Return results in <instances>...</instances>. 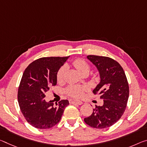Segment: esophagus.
<instances>
[{
  "label": "esophagus",
  "mask_w": 147,
  "mask_h": 147,
  "mask_svg": "<svg viewBox=\"0 0 147 147\" xmlns=\"http://www.w3.org/2000/svg\"><path fill=\"white\" fill-rule=\"evenodd\" d=\"M69 103L71 104H77V105H81L83 103L82 101H78V100H75V99H69Z\"/></svg>",
  "instance_id": "34e87169"
}]
</instances>
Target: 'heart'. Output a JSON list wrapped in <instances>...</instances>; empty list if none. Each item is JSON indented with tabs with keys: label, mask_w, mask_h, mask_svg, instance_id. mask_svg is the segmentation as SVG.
<instances>
[{
	"label": "heart",
	"mask_w": 147,
	"mask_h": 147,
	"mask_svg": "<svg viewBox=\"0 0 147 147\" xmlns=\"http://www.w3.org/2000/svg\"><path fill=\"white\" fill-rule=\"evenodd\" d=\"M73 65L75 68L82 74H88L90 73L91 67L88 63L83 59H76L73 61ZM66 72V67L63 66L59 69L57 73V82H61L64 80V76ZM86 88L80 86H69L65 90V93L71 97L80 98L84 95V92L86 90Z\"/></svg>",
	"instance_id": "b5f03b06"
}]
</instances>
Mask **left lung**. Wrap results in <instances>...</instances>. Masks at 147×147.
I'll list each match as a JSON object with an SVG mask.
<instances>
[{
  "instance_id": "8db88e82",
  "label": "left lung",
  "mask_w": 147,
  "mask_h": 147,
  "mask_svg": "<svg viewBox=\"0 0 147 147\" xmlns=\"http://www.w3.org/2000/svg\"><path fill=\"white\" fill-rule=\"evenodd\" d=\"M99 72L101 82L93 91L103 100V106H95L90 116L84 118L86 124L96 129L111 127L124 114L129 97V85L122 66L112 58L90 55Z\"/></svg>"
}]
</instances>
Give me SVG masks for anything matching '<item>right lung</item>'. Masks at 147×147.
Wrapping results in <instances>:
<instances>
[{"instance_id": "1", "label": "right lung", "mask_w": 147, "mask_h": 147, "mask_svg": "<svg viewBox=\"0 0 147 147\" xmlns=\"http://www.w3.org/2000/svg\"><path fill=\"white\" fill-rule=\"evenodd\" d=\"M68 57H42L25 69L18 92V103L27 122L38 129H49L61 120L68 100L53 104L45 94L57 84V73Z\"/></svg>"}]
</instances>
